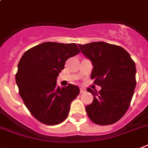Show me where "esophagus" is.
<instances>
[{"mask_svg":"<svg viewBox=\"0 0 148 148\" xmlns=\"http://www.w3.org/2000/svg\"><path fill=\"white\" fill-rule=\"evenodd\" d=\"M84 92H86V90L84 88H80V93H83Z\"/></svg>","mask_w":148,"mask_h":148,"instance_id":"1","label":"esophagus"}]
</instances>
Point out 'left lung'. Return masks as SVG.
Instances as JSON below:
<instances>
[{
    "instance_id": "obj_1",
    "label": "left lung",
    "mask_w": 148,
    "mask_h": 148,
    "mask_svg": "<svg viewBox=\"0 0 148 148\" xmlns=\"http://www.w3.org/2000/svg\"><path fill=\"white\" fill-rule=\"evenodd\" d=\"M81 51L92 63L90 78L101 90L87 91L93 96L87 106L88 117L98 125L116 123L127 112L136 85V64L124 49L105 42L80 45Z\"/></svg>"
}]
</instances>
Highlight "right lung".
<instances>
[{
  "mask_svg": "<svg viewBox=\"0 0 148 148\" xmlns=\"http://www.w3.org/2000/svg\"><path fill=\"white\" fill-rule=\"evenodd\" d=\"M79 52L75 43L45 42L25 51L20 59L16 75L19 94L29 112L41 123L57 125L67 117L80 89L72 84L57 86V78L66 60Z\"/></svg>",
  "mask_w": 148,
  "mask_h": 148,
  "instance_id": "1",
  "label": "right lung"
}]
</instances>
